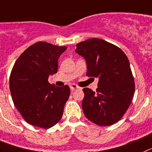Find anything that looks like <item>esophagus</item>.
I'll return each instance as SVG.
<instances>
[{
    "label": "esophagus",
    "mask_w": 152,
    "mask_h": 152,
    "mask_svg": "<svg viewBox=\"0 0 152 152\" xmlns=\"http://www.w3.org/2000/svg\"><path fill=\"white\" fill-rule=\"evenodd\" d=\"M80 89V87L78 86L77 85H75V84H72L70 86V89L72 91H74L75 89Z\"/></svg>",
    "instance_id": "esophagus-1"
}]
</instances>
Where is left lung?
Instances as JSON below:
<instances>
[{
	"label": "left lung",
	"mask_w": 152,
	"mask_h": 152,
	"mask_svg": "<svg viewBox=\"0 0 152 152\" xmlns=\"http://www.w3.org/2000/svg\"><path fill=\"white\" fill-rule=\"evenodd\" d=\"M75 51L85 58L87 76L99 78L96 92L89 88L83 89L84 115L100 126L116 123L134 96V77L129 59L119 47L98 38L78 43Z\"/></svg>",
	"instance_id": "left-lung-1"
}]
</instances>
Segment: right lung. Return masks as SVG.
<instances>
[{
	"mask_svg": "<svg viewBox=\"0 0 152 152\" xmlns=\"http://www.w3.org/2000/svg\"><path fill=\"white\" fill-rule=\"evenodd\" d=\"M66 49L37 42L14 63L10 76V94L17 109L30 125L47 129L61 119L70 89L67 85H51L48 78L57 72L59 57Z\"/></svg>",
	"mask_w": 152,
	"mask_h": 152,
	"instance_id": "add662e5",
	"label": "right lung"
}]
</instances>
